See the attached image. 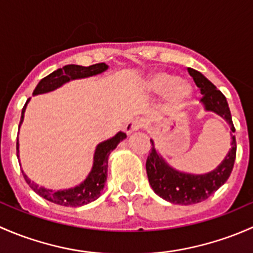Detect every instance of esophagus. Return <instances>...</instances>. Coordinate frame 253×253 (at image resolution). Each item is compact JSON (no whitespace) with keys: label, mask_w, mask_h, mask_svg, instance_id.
I'll list each match as a JSON object with an SVG mask.
<instances>
[{"label":"esophagus","mask_w":253,"mask_h":253,"mask_svg":"<svg viewBox=\"0 0 253 253\" xmlns=\"http://www.w3.org/2000/svg\"><path fill=\"white\" fill-rule=\"evenodd\" d=\"M141 126H142V122L140 121V119H132V121H130L129 123L126 124V127H124V130H126L127 135H131L132 132L137 131Z\"/></svg>","instance_id":"obj_1"}]
</instances>
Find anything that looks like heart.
Wrapping results in <instances>:
<instances>
[{
  "instance_id": "1",
  "label": "heart",
  "mask_w": 253,
  "mask_h": 253,
  "mask_svg": "<svg viewBox=\"0 0 253 253\" xmlns=\"http://www.w3.org/2000/svg\"><path fill=\"white\" fill-rule=\"evenodd\" d=\"M145 88L150 95H165V106L170 112L183 108L194 92L192 85L187 80L179 79L175 74L169 72L153 73L146 82Z\"/></svg>"
}]
</instances>
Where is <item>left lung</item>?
<instances>
[{
    "mask_svg": "<svg viewBox=\"0 0 253 253\" xmlns=\"http://www.w3.org/2000/svg\"><path fill=\"white\" fill-rule=\"evenodd\" d=\"M187 72L201 91V103L205 111L213 112L222 117L230 126L231 147L217 168L205 174H191L184 173L168 165L156 148L155 141L151 139L152 148L146 161V171L151 187L166 201L184 206L205 201L213 192L217 191L230 176L236 157V140L233 135L235 127L231 121L230 109L225 96L217 90L204 74L192 68H187Z\"/></svg>",
    "mask_w": 253,
    "mask_h": 253,
    "instance_id": "left-lung-1",
    "label": "left lung"
}]
</instances>
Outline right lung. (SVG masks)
Segmentation results:
<instances>
[{
  "label": "right lung",
  "instance_id": "right-lung-1",
  "mask_svg": "<svg viewBox=\"0 0 253 253\" xmlns=\"http://www.w3.org/2000/svg\"><path fill=\"white\" fill-rule=\"evenodd\" d=\"M108 69L106 63L92 64L90 67L77 66V64H68L63 68L54 70L53 73L48 74L43 79L40 80L34 90L33 96L41 95V93H47L56 88L61 87L62 85L77 79H85V78L95 77V75L101 74ZM30 98L27 101L22 111V117H20L19 127L24 121V113L27 109V105L29 103ZM126 137V134L123 131H119L111 139L106 141L100 142L96 146L95 153H93V163L91 171L88 173L84 181L82 184L77 185L74 187L66 190H51L46 187L40 186L28 178L27 174L22 170L24 175L25 181L29 184V186L39 196L43 197L49 202H53L56 205L66 206V207H80L95 201L101 196V191L105 187V183L107 180V168H108V157L112 151L118 146L121 141H123ZM17 157L19 158V141L17 139ZM20 162V160H19Z\"/></svg>",
  "mask_w": 253,
  "mask_h": 253
}]
</instances>
